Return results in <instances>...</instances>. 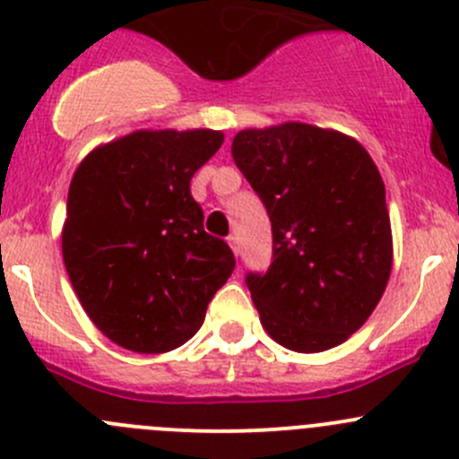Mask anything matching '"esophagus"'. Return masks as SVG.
I'll list each match as a JSON object with an SVG mask.
<instances>
[{"mask_svg":"<svg viewBox=\"0 0 459 459\" xmlns=\"http://www.w3.org/2000/svg\"><path fill=\"white\" fill-rule=\"evenodd\" d=\"M226 242H229V247L233 248L235 255H239V242H238V235H229V238H226Z\"/></svg>","mask_w":459,"mask_h":459,"instance_id":"obj_1","label":"esophagus"}]
</instances>
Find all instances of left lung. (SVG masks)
<instances>
[{
	"mask_svg": "<svg viewBox=\"0 0 459 459\" xmlns=\"http://www.w3.org/2000/svg\"><path fill=\"white\" fill-rule=\"evenodd\" d=\"M230 152L273 224V264L247 277L264 331L298 353L342 344L391 277L377 166L353 137L302 122L239 131Z\"/></svg>",
	"mask_w": 459,
	"mask_h": 459,
	"instance_id": "obj_1",
	"label": "left lung"
}]
</instances>
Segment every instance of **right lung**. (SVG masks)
Masks as SVG:
<instances>
[{
    "label": "right lung",
    "mask_w": 459,
    "mask_h": 459,
    "mask_svg": "<svg viewBox=\"0 0 459 459\" xmlns=\"http://www.w3.org/2000/svg\"><path fill=\"white\" fill-rule=\"evenodd\" d=\"M224 133L135 131L92 148L68 188L62 255L91 322L117 346L166 353L191 340L235 268L204 230L191 179Z\"/></svg>",
    "instance_id": "add662e5"
}]
</instances>
